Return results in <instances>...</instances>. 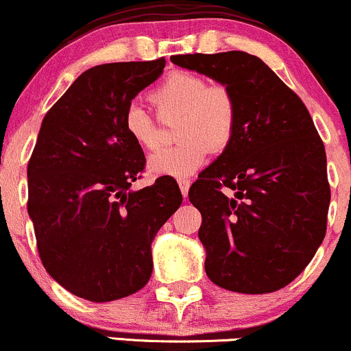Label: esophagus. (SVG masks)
<instances>
[{
  "mask_svg": "<svg viewBox=\"0 0 351 351\" xmlns=\"http://www.w3.org/2000/svg\"><path fill=\"white\" fill-rule=\"evenodd\" d=\"M189 186H191V180H187V179H180L179 180L180 193H182L184 197H187V193H189Z\"/></svg>",
  "mask_w": 351,
  "mask_h": 351,
  "instance_id": "obj_1",
  "label": "esophagus"
}]
</instances>
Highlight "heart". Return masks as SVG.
Here are the masks:
<instances>
[{"instance_id": "obj_1", "label": "heart", "mask_w": 351, "mask_h": 351, "mask_svg": "<svg viewBox=\"0 0 351 351\" xmlns=\"http://www.w3.org/2000/svg\"><path fill=\"white\" fill-rule=\"evenodd\" d=\"M162 117L180 112L176 133L179 145L157 152L148 169L157 176L176 179L193 176L206 162L208 147L220 152L230 143L237 123V106L230 90L223 85H208L201 75L174 71L150 93ZM128 136L145 150L158 143L157 119L140 104L126 107L123 117Z\"/></svg>"}]
</instances>
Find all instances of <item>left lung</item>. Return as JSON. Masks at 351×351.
<instances>
[{"mask_svg": "<svg viewBox=\"0 0 351 351\" xmlns=\"http://www.w3.org/2000/svg\"><path fill=\"white\" fill-rule=\"evenodd\" d=\"M171 61L230 90V143L189 189L201 211L204 271L239 293L293 282L326 235L331 191L326 152L307 107L261 59L242 51Z\"/></svg>", "mask_w": 351, "mask_h": 351, "instance_id": "left-lung-1", "label": "left lung"}]
</instances>
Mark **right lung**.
<instances>
[{"instance_id":"add662e5","label":"right lung","mask_w":351,"mask_h":351,"mask_svg":"<svg viewBox=\"0 0 351 351\" xmlns=\"http://www.w3.org/2000/svg\"><path fill=\"white\" fill-rule=\"evenodd\" d=\"M164 68V58L93 66L40 124L27 210L46 271L85 300L143 289L154 269L152 242L182 203L169 176L131 189L145 155L124 131V110Z\"/></svg>"}]
</instances>
